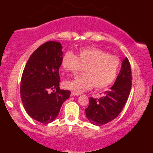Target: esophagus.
<instances>
[{
	"label": "esophagus",
	"mask_w": 153,
	"mask_h": 153,
	"mask_svg": "<svg viewBox=\"0 0 153 153\" xmlns=\"http://www.w3.org/2000/svg\"><path fill=\"white\" fill-rule=\"evenodd\" d=\"M71 95H72V96H78L80 95V93H76V92H74V91H72L71 92Z\"/></svg>",
	"instance_id": "obj_1"
}]
</instances>
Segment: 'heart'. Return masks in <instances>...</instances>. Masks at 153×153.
Masks as SVG:
<instances>
[{
	"label": "heart",
	"mask_w": 153,
	"mask_h": 153,
	"mask_svg": "<svg viewBox=\"0 0 153 153\" xmlns=\"http://www.w3.org/2000/svg\"><path fill=\"white\" fill-rule=\"evenodd\" d=\"M120 60L118 56L93 47L81 48L76 56L66 52L62 56L61 65L65 71L76 72L83 68V74L64 81L67 88L80 93L95 86L97 90L106 88L116 79Z\"/></svg>",
	"instance_id": "obj_1"
}]
</instances>
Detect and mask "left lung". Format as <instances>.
I'll return each mask as SVG.
<instances>
[{
  "label": "left lung",
  "mask_w": 153,
  "mask_h": 153,
  "mask_svg": "<svg viewBox=\"0 0 153 153\" xmlns=\"http://www.w3.org/2000/svg\"><path fill=\"white\" fill-rule=\"evenodd\" d=\"M131 65L127 57L114 85L104 92L99 99L90 97L89 105L85 109L88 119L93 125L101 126L118 117L128 99L131 88Z\"/></svg>",
  "instance_id": "8db88e82"
}]
</instances>
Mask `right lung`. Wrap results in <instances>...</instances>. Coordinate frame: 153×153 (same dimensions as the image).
I'll list each match as a JSON object with an SVG mask.
<instances>
[{
    "mask_svg": "<svg viewBox=\"0 0 153 153\" xmlns=\"http://www.w3.org/2000/svg\"><path fill=\"white\" fill-rule=\"evenodd\" d=\"M62 54L60 43L47 42L31 54L22 73L23 105L29 116L44 124L55 120L62 103L70 96V91L59 87Z\"/></svg>",
    "mask_w": 153,
    "mask_h": 153,
    "instance_id": "1",
    "label": "right lung"
}]
</instances>
